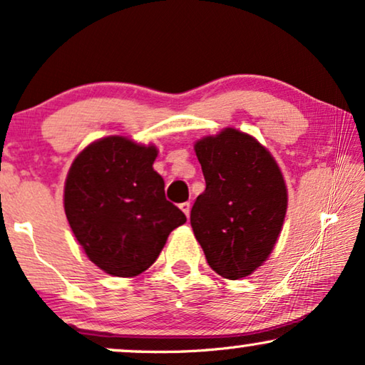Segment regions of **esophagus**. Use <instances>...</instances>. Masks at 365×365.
Here are the masks:
<instances>
[{
    "label": "esophagus",
    "instance_id": "1",
    "mask_svg": "<svg viewBox=\"0 0 365 365\" xmlns=\"http://www.w3.org/2000/svg\"><path fill=\"white\" fill-rule=\"evenodd\" d=\"M180 209H182L183 214L188 217L190 215V202H183V204H180Z\"/></svg>",
    "mask_w": 365,
    "mask_h": 365
}]
</instances>
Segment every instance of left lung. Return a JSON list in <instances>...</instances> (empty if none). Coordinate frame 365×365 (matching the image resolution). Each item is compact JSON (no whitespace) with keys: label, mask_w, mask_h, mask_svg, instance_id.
<instances>
[{"label":"left lung","mask_w":365,"mask_h":365,"mask_svg":"<svg viewBox=\"0 0 365 365\" xmlns=\"http://www.w3.org/2000/svg\"><path fill=\"white\" fill-rule=\"evenodd\" d=\"M205 190L190 224L209 266L227 279L249 276L267 259L288 209L284 178L256 138L234 128L195 143Z\"/></svg>","instance_id":"obj_1"}]
</instances>
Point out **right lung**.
<instances>
[{
  "label": "right lung",
  "instance_id": "obj_1",
  "mask_svg": "<svg viewBox=\"0 0 365 365\" xmlns=\"http://www.w3.org/2000/svg\"><path fill=\"white\" fill-rule=\"evenodd\" d=\"M158 150L124 136L91 143L73 160L63 188L71 229L108 274L133 278L153 264L173 229L187 222L153 170Z\"/></svg>",
  "mask_w": 365,
  "mask_h": 365
}]
</instances>
